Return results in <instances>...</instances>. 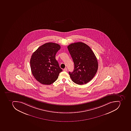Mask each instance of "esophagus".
I'll return each instance as SVG.
<instances>
[{
	"label": "esophagus",
	"mask_w": 131,
	"mask_h": 131,
	"mask_svg": "<svg viewBox=\"0 0 131 131\" xmlns=\"http://www.w3.org/2000/svg\"><path fill=\"white\" fill-rule=\"evenodd\" d=\"M63 71H67V68H65V69H63Z\"/></svg>",
	"instance_id": "obj_1"
}]
</instances>
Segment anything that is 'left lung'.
<instances>
[{
	"mask_svg": "<svg viewBox=\"0 0 131 131\" xmlns=\"http://www.w3.org/2000/svg\"><path fill=\"white\" fill-rule=\"evenodd\" d=\"M74 64V69L69 72L75 84H86L94 77L98 68V61L91 48L84 42L71 43L67 47Z\"/></svg>",
	"mask_w": 131,
	"mask_h": 131,
	"instance_id": "1",
	"label": "left lung"
}]
</instances>
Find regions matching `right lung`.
<instances>
[{"label":"right lung","mask_w":131,"mask_h":131,"mask_svg":"<svg viewBox=\"0 0 131 131\" xmlns=\"http://www.w3.org/2000/svg\"><path fill=\"white\" fill-rule=\"evenodd\" d=\"M60 45L47 42L34 52L30 60L31 70L34 77L41 84L50 85L56 81L62 70L56 59Z\"/></svg>","instance_id":"right-lung-1"}]
</instances>
